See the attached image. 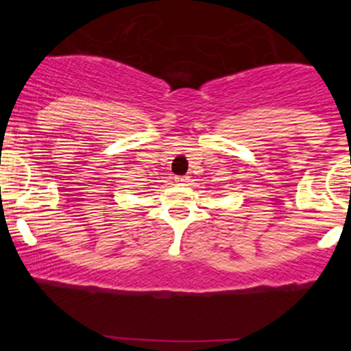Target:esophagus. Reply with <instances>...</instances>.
<instances>
[{"mask_svg": "<svg viewBox=\"0 0 351 351\" xmlns=\"http://www.w3.org/2000/svg\"><path fill=\"white\" fill-rule=\"evenodd\" d=\"M175 181L181 186H186V184H189V176H175Z\"/></svg>", "mask_w": 351, "mask_h": 351, "instance_id": "obj_1", "label": "esophagus"}]
</instances>
